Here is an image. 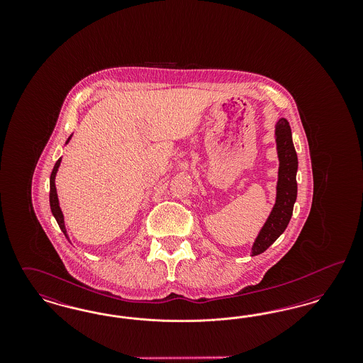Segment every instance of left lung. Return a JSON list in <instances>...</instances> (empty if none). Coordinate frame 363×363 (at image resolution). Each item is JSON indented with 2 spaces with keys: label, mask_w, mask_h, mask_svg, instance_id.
Returning a JSON list of instances; mask_svg holds the SVG:
<instances>
[{
  "label": "left lung",
  "mask_w": 363,
  "mask_h": 363,
  "mask_svg": "<svg viewBox=\"0 0 363 363\" xmlns=\"http://www.w3.org/2000/svg\"><path fill=\"white\" fill-rule=\"evenodd\" d=\"M277 155H279V179H277V203L274 209L259 231L252 247V256L265 252L286 230L291 215L294 203L296 200V170L298 157L294 148L291 128L286 118L277 123Z\"/></svg>",
  "instance_id": "1"
}]
</instances>
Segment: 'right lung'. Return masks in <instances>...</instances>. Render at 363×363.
Instances as JSON below:
<instances>
[{"label": "right lung", "instance_id": "1", "mask_svg": "<svg viewBox=\"0 0 363 363\" xmlns=\"http://www.w3.org/2000/svg\"><path fill=\"white\" fill-rule=\"evenodd\" d=\"M69 138H68V141H69ZM68 141H67V143H68ZM60 163H61V157L55 162L54 169H52V175H50V208H52V215H54V218H55L57 223L60 225V228L62 230V233H64V234H65V237L68 238V235H67V230H65V225H64V216H62L61 208H60V204H58L57 190H55V184H54V178H55V173H57V170H58V167H60Z\"/></svg>", "mask_w": 363, "mask_h": 363}]
</instances>
